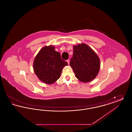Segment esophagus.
Masks as SVG:
<instances>
[{"label":"esophagus","instance_id":"34e87169","mask_svg":"<svg viewBox=\"0 0 132 132\" xmlns=\"http://www.w3.org/2000/svg\"><path fill=\"white\" fill-rule=\"evenodd\" d=\"M67 63L68 64H69V63H70V60H69V59H68V60H67Z\"/></svg>","mask_w":132,"mask_h":132}]
</instances>
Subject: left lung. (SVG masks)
Segmentation results:
<instances>
[{
    "instance_id": "8db88e82",
    "label": "left lung",
    "mask_w": 132,
    "mask_h": 132,
    "mask_svg": "<svg viewBox=\"0 0 132 132\" xmlns=\"http://www.w3.org/2000/svg\"><path fill=\"white\" fill-rule=\"evenodd\" d=\"M74 51L70 65L76 78L81 82H90L97 76L101 66L96 53L85 44L74 45Z\"/></svg>"
}]
</instances>
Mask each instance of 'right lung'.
I'll list each match as a JSON object with an SVG mask.
<instances>
[{"mask_svg":"<svg viewBox=\"0 0 132 132\" xmlns=\"http://www.w3.org/2000/svg\"><path fill=\"white\" fill-rule=\"evenodd\" d=\"M68 63L62 60L60 53L53 45L43 47L35 57L33 68L40 81L52 84L60 78L63 68Z\"/></svg>","mask_w":132,"mask_h":132,"instance_id":"obj_1","label":"right lung"}]
</instances>
